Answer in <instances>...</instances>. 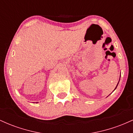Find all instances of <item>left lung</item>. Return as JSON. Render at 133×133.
<instances>
[{"label":"left lung","mask_w":133,"mask_h":133,"mask_svg":"<svg viewBox=\"0 0 133 133\" xmlns=\"http://www.w3.org/2000/svg\"><path fill=\"white\" fill-rule=\"evenodd\" d=\"M118 83H119V82H118ZM117 86H116V88H117ZM116 88H115V89H116Z\"/></svg>","instance_id":"1"}]
</instances>
